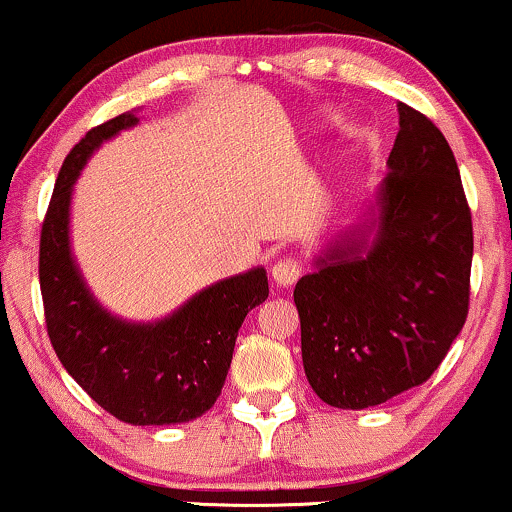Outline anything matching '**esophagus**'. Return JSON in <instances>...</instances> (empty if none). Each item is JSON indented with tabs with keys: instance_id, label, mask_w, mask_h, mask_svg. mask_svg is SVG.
<instances>
[{
	"instance_id": "obj_1",
	"label": "esophagus",
	"mask_w": 512,
	"mask_h": 512,
	"mask_svg": "<svg viewBox=\"0 0 512 512\" xmlns=\"http://www.w3.org/2000/svg\"><path fill=\"white\" fill-rule=\"evenodd\" d=\"M301 276V262L293 260V257H286V260H279L272 267V279L276 286H293Z\"/></svg>"
}]
</instances>
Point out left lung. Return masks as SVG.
Instances as JSON below:
<instances>
[{
	"mask_svg": "<svg viewBox=\"0 0 512 512\" xmlns=\"http://www.w3.org/2000/svg\"><path fill=\"white\" fill-rule=\"evenodd\" d=\"M397 110L375 221L330 245L293 291L305 375L337 409L426 383L467 320L474 236L460 168L424 113Z\"/></svg>",
	"mask_w": 512,
	"mask_h": 512,
	"instance_id": "1",
	"label": "left lung"
}]
</instances>
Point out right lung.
<instances>
[{"label": "right lung", "instance_id": "1", "mask_svg": "<svg viewBox=\"0 0 512 512\" xmlns=\"http://www.w3.org/2000/svg\"><path fill=\"white\" fill-rule=\"evenodd\" d=\"M122 113L93 127L64 158L43 231L40 293L57 358L88 397L132 426H170L214 407L231 368L245 315L269 296L262 267L199 291L166 320L137 325L110 315L81 279L69 248V199L86 158L120 129L137 125Z\"/></svg>", "mask_w": 512, "mask_h": 512}]
</instances>
